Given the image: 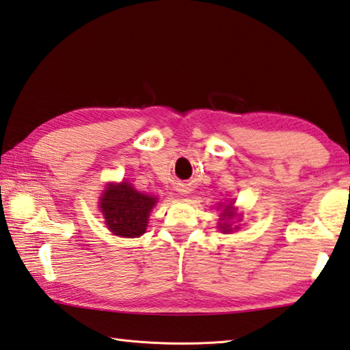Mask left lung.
<instances>
[{"mask_svg":"<svg viewBox=\"0 0 350 350\" xmlns=\"http://www.w3.org/2000/svg\"><path fill=\"white\" fill-rule=\"evenodd\" d=\"M231 208H232L231 205H226L225 211H224V214H225V215H228V217H232V214L230 213V211H231ZM220 228H221V230H224V231H231V230H230V225H226V224H225V225H220Z\"/></svg>","mask_w":350,"mask_h":350,"instance_id":"8db88e82","label":"left lung"}]
</instances>
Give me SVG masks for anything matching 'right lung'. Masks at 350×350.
Wrapping results in <instances>:
<instances>
[{"mask_svg":"<svg viewBox=\"0 0 350 350\" xmlns=\"http://www.w3.org/2000/svg\"><path fill=\"white\" fill-rule=\"evenodd\" d=\"M156 197L136 191L130 183L109 185L100 199V211L110 231L120 237H139L147 230Z\"/></svg>","mask_w":350,"mask_h":350,"instance_id":"add662e5","label":"right lung"}]
</instances>
